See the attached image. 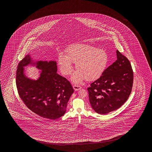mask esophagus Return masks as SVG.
<instances>
[{
	"label": "esophagus",
	"mask_w": 152,
	"mask_h": 152,
	"mask_svg": "<svg viewBox=\"0 0 152 152\" xmlns=\"http://www.w3.org/2000/svg\"><path fill=\"white\" fill-rule=\"evenodd\" d=\"M73 87L74 90H75V91H76L79 90H80L81 88L80 86H79V85H74Z\"/></svg>",
	"instance_id": "34e87169"
}]
</instances>
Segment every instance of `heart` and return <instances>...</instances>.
Instances as JSON below:
<instances>
[{
	"instance_id": "obj_1",
	"label": "heart",
	"mask_w": 152,
	"mask_h": 152,
	"mask_svg": "<svg viewBox=\"0 0 152 152\" xmlns=\"http://www.w3.org/2000/svg\"><path fill=\"white\" fill-rule=\"evenodd\" d=\"M108 55L103 49H97L93 46L77 44L67 49L65 56L59 55L58 60V67L64 75H71L75 64L77 70L72 77L75 84H80L85 79L94 80L99 77L107 67Z\"/></svg>"
}]
</instances>
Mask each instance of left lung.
Instances as JSON below:
<instances>
[{
    "label": "left lung",
    "mask_w": 152,
    "mask_h": 152,
    "mask_svg": "<svg viewBox=\"0 0 152 152\" xmlns=\"http://www.w3.org/2000/svg\"><path fill=\"white\" fill-rule=\"evenodd\" d=\"M117 60L87 88L95 112L106 114L121 107L132 92L134 75L130 62L116 50Z\"/></svg>",
    "instance_id": "1"
}]
</instances>
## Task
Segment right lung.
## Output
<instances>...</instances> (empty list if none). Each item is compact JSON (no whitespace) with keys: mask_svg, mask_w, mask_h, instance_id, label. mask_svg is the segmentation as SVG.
<instances>
[{"mask_svg":"<svg viewBox=\"0 0 152 152\" xmlns=\"http://www.w3.org/2000/svg\"><path fill=\"white\" fill-rule=\"evenodd\" d=\"M30 65L41 70L37 80L28 77L24 67ZM55 61L34 60L26 55L17 66L16 85L26 106L40 116L55 120L62 116L74 90L65 77L57 73Z\"/></svg>","mask_w":152,"mask_h":152,"instance_id":"1","label":"right lung"}]
</instances>
